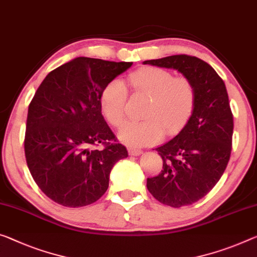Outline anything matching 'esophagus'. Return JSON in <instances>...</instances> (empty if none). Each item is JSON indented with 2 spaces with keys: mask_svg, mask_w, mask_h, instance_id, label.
<instances>
[{
  "mask_svg": "<svg viewBox=\"0 0 257 257\" xmlns=\"http://www.w3.org/2000/svg\"><path fill=\"white\" fill-rule=\"evenodd\" d=\"M128 153H130V155L137 156V155H140V154H142V151L139 148H128Z\"/></svg>",
  "mask_w": 257,
  "mask_h": 257,
  "instance_id": "1",
  "label": "esophagus"
}]
</instances>
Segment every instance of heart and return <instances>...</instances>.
I'll return each mask as SVG.
<instances>
[{
	"mask_svg": "<svg viewBox=\"0 0 257 257\" xmlns=\"http://www.w3.org/2000/svg\"><path fill=\"white\" fill-rule=\"evenodd\" d=\"M128 80L138 93L149 97L145 119L123 125L119 138L131 146H147L160 141L165 131L173 134L191 117L196 101L194 84L186 77H175L160 68H145L130 74ZM101 106L106 119L120 126L125 118L127 89L120 79H113L101 93Z\"/></svg>",
	"mask_w": 257,
	"mask_h": 257,
	"instance_id": "b5f03b06",
	"label": "heart"
}]
</instances>
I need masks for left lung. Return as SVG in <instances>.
<instances>
[{
	"instance_id": "1",
	"label": "left lung",
	"mask_w": 257,
	"mask_h": 257,
	"mask_svg": "<svg viewBox=\"0 0 257 257\" xmlns=\"http://www.w3.org/2000/svg\"><path fill=\"white\" fill-rule=\"evenodd\" d=\"M144 64L177 70L194 84V110L178 136L156 148L163 169L147 179L148 191L161 203L189 206L214 188L230 160L233 115L226 87L216 71L195 56L173 55Z\"/></svg>"
}]
</instances>
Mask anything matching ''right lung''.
I'll return each mask as SVG.
<instances>
[{
	"label": "right lung",
	"mask_w": 257,
	"mask_h": 257,
	"mask_svg": "<svg viewBox=\"0 0 257 257\" xmlns=\"http://www.w3.org/2000/svg\"><path fill=\"white\" fill-rule=\"evenodd\" d=\"M132 62L77 57L48 73L29 105L25 157L45 194L64 207L92 204L104 194L125 146L101 112L104 86ZM102 144L103 149H94Z\"/></svg>",
	"instance_id": "right-lung-1"
}]
</instances>
